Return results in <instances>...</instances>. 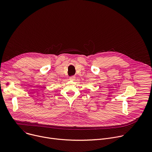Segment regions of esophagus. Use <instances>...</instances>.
Masks as SVG:
<instances>
[{"label": "esophagus", "mask_w": 152, "mask_h": 152, "mask_svg": "<svg viewBox=\"0 0 152 152\" xmlns=\"http://www.w3.org/2000/svg\"><path fill=\"white\" fill-rule=\"evenodd\" d=\"M75 79V76H72V77H71L69 78V80H70L71 81H74Z\"/></svg>", "instance_id": "obj_1"}]
</instances>
